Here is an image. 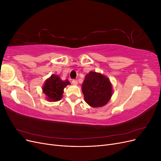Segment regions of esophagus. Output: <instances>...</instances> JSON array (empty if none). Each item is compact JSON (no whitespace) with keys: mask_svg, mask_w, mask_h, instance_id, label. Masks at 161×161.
Here are the masks:
<instances>
[{"mask_svg":"<svg viewBox=\"0 0 161 161\" xmlns=\"http://www.w3.org/2000/svg\"><path fill=\"white\" fill-rule=\"evenodd\" d=\"M72 84L74 85H77V84H78V80H72Z\"/></svg>","mask_w":161,"mask_h":161,"instance_id":"1","label":"esophagus"}]
</instances>
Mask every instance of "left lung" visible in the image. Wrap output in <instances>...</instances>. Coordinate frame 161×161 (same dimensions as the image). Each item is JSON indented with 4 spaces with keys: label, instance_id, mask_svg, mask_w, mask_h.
<instances>
[{
    "label": "left lung",
    "instance_id": "1",
    "mask_svg": "<svg viewBox=\"0 0 161 161\" xmlns=\"http://www.w3.org/2000/svg\"><path fill=\"white\" fill-rule=\"evenodd\" d=\"M85 101L92 108H99L108 103L112 96L109 80L100 73L90 72L82 86Z\"/></svg>",
    "mask_w": 161,
    "mask_h": 161
}]
</instances>
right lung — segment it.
I'll return each mask as SVG.
<instances>
[{
	"label": "right lung",
	"instance_id": "add662e5",
	"mask_svg": "<svg viewBox=\"0 0 161 161\" xmlns=\"http://www.w3.org/2000/svg\"><path fill=\"white\" fill-rule=\"evenodd\" d=\"M68 85H70V82L68 80H62L59 76L52 75L46 80L43 92L50 101H59L62 97L64 89Z\"/></svg>",
	"mask_w": 161,
	"mask_h": 161
}]
</instances>
